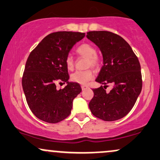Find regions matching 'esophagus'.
<instances>
[{"mask_svg": "<svg viewBox=\"0 0 160 160\" xmlns=\"http://www.w3.org/2000/svg\"><path fill=\"white\" fill-rule=\"evenodd\" d=\"M81 88H82V90H85L86 89H87L88 86H85V85H82V86H81Z\"/></svg>", "mask_w": 160, "mask_h": 160, "instance_id": "1", "label": "esophagus"}]
</instances>
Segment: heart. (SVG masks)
Listing matches in <instances>:
<instances>
[{"label":"heart","mask_w":160,"mask_h":160,"mask_svg":"<svg viewBox=\"0 0 160 160\" xmlns=\"http://www.w3.org/2000/svg\"><path fill=\"white\" fill-rule=\"evenodd\" d=\"M76 52L80 56L88 58V66L92 68H97L99 65V58L96 55V49L92 45L89 43H83L77 48ZM65 64L68 69L72 70L74 68V62L73 57L69 55L66 57ZM94 78V74L90 70L86 71H77L74 74H71V80L80 84H86L89 80Z\"/></svg>","instance_id":"heart-1"}]
</instances>
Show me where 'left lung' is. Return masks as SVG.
I'll return each instance as SVG.
<instances>
[{"label":"left lung","instance_id":"8db88e82","mask_svg":"<svg viewBox=\"0 0 160 160\" xmlns=\"http://www.w3.org/2000/svg\"><path fill=\"white\" fill-rule=\"evenodd\" d=\"M86 38L100 49L103 56V66L95 81L104 86L92 89L89 109L101 120H120L131 111L141 92L140 63L129 44L117 34L95 31L87 32ZM108 83L114 85L109 93L104 89Z\"/></svg>","mask_w":160,"mask_h":160}]
</instances>
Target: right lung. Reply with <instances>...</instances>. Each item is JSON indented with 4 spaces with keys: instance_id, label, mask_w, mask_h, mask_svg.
Wrapping results in <instances>:
<instances>
[{
    "instance_id": "add662e5",
    "label": "right lung",
    "mask_w": 160,
    "mask_h": 160,
    "mask_svg": "<svg viewBox=\"0 0 160 160\" xmlns=\"http://www.w3.org/2000/svg\"><path fill=\"white\" fill-rule=\"evenodd\" d=\"M84 37L81 32L52 33L29 55L22 83L28 107L40 120L57 123L71 113L73 100L82 89L78 82L68 81L65 59L75 43ZM58 82L67 86L58 91Z\"/></svg>"
}]
</instances>
